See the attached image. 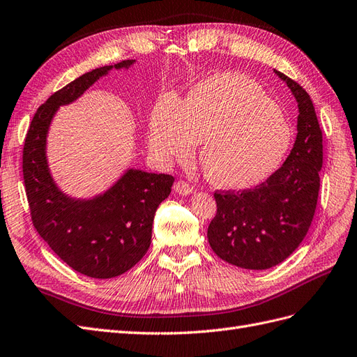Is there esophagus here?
I'll return each mask as SVG.
<instances>
[{
  "label": "esophagus",
  "instance_id": "esophagus-1",
  "mask_svg": "<svg viewBox=\"0 0 357 357\" xmlns=\"http://www.w3.org/2000/svg\"><path fill=\"white\" fill-rule=\"evenodd\" d=\"M175 191L181 196H188L192 192V187L190 184H187L185 181H178L175 184Z\"/></svg>",
  "mask_w": 357,
  "mask_h": 357
}]
</instances>
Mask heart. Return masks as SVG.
Here are the masks:
<instances>
[{"instance_id": "b5f03b06", "label": "heart", "mask_w": 357, "mask_h": 357, "mask_svg": "<svg viewBox=\"0 0 357 357\" xmlns=\"http://www.w3.org/2000/svg\"><path fill=\"white\" fill-rule=\"evenodd\" d=\"M280 107L248 77L200 82L179 105L162 98L149 122V149L160 162L188 160L200 140V166L215 187L248 190L272 176L291 144Z\"/></svg>"}]
</instances>
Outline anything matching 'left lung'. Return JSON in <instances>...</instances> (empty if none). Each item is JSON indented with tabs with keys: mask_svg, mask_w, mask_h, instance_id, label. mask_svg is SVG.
Returning <instances> with one entry per match:
<instances>
[{
	"mask_svg": "<svg viewBox=\"0 0 357 357\" xmlns=\"http://www.w3.org/2000/svg\"><path fill=\"white\" fill-rule=\"evenodd\" d=\"M298 101V136L284 165L256 188L215 191L209 245L238 268L277 266L299 247L311 226L320 190L323 137L312 101L299 84L273 70Z\"/></svg>",
	"mask_w": 357,
	"mask_h": 357,
	"instance_id": "1",
	"label": "left lung"
}]
</instances>
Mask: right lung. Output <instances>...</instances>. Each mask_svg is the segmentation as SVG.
<instances>
[{
  "label": "right lung",
  "instance_id": "right-lung-1",
  "mask_svg": "<svg viewBox=\"0 0 357 357\" xmlns=\"http://www.w3.org/2000/svg\"><path fill=\"white\" fill-rule=\"evenodd\" d=\"M135 63L126 59L96 68L56 91L37 109L25 137L22 169L34 227L61 260L91 278L118 277L145 256L155 211L170 195L175 178L128 169L101 195L70 197L50 175L47 131L59 106L73 103L112 68Z\"/></svg>",
  "mask_w": 357,
  "mask_h": 357
}]
</instances>
